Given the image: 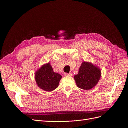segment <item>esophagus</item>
<instances>
[{
	"instance_id": "1",
	"label": "esophagus",
	"mask_w": 128,
	"mask_h": 128,
	"mask_svg": "<svg viewBox=\"0 0 128 128\" xmlns=\"http://www.w3.org/2000/svg\"><path fill=\"white\" fill-rule=\"evenodd\" d=\"M72 73H69V74L65 73L64 74V76H72Z\"/></svg>"
}]
</instances>
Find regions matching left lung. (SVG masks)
<instances>
[{
    "instance_id": "1",
    "label": "left lung",
    "mask_w": 128,
    "mask_h": 128,
    "mask_svg": "<svg viewBox=\"0 0 128 128\" xmlns=\"http://www.w3.org/2000/svg\"><path fill=\"white\" fill-rule=\"evenodd\" d=\"M100 68L91 62L83 61L78 74L74 76L77 86L85 90H89L98 84L101 77Z\"/></svg>"
}]
</instances>
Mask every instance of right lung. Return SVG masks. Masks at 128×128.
Instances as JSON below:
<instances>
[{
  "label": "right lung",
  "instance_id": "1",
  "mask_svg": "<svg viewBox=\"0 0 128 128\" xmlns=\"http://www.w3.org/2000/svg\"><path fill=\"white\" fill-rule=\"evenodd\" d=\"M62 78L59 74L54 72L50 62L42 64L34 73L37 86L42 90L51 92L56 88Z\"/></svg>",
  "mask_w": 128,
  "mask_h": 128
}]
</instances>
